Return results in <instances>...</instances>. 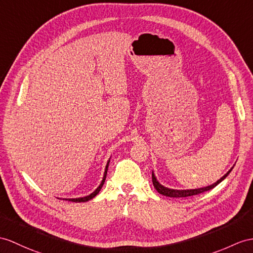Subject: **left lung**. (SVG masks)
<instances>
[{"mask_svg": "<svg viewBox=\"0 0 253 253\" xmlns=\"http://www.w3.org/2000/svg\"><path fill=\"white\" fill-rule=\"evenodd\" d=\"M233 168H234V166H233ZM233 168H232L229 171H227V173H226L223 177H221L217 182H214V183L211 184V186H207V187H204V188L191 189V190H175V189H169V188H166V187L162 186V184L157 180V178H156L155 174H153V171H152V183H153V186H155L156 190L158 191V192H159L160 194L165 195V196H169V198H187V196L196 195V194H200V193H203V192H206V191L211 190L212 188H214L215 186H217V184H219L221 181L225 179V178L227 177V175H229V174L231 173V170L233 169Z\"/></svg>", "mask_w": 253, "mask_h": 253, "instance_id": "1", "label": "left lung"}]
</instances>
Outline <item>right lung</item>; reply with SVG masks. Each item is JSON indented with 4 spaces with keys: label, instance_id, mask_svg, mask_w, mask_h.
I'll return each instance as SVG.
<instances>
[{
    "label": "right lung",
    "instance_id": "right-lung-1",
    "mask_svg": "<svg viewBox=\"0 0 253 253\" xmlns=\"http://www.w3.org/2000/svg\"><path fill=\"white\" fill-rule=\"evenodd\" d=\"M108 165H109V160H108V162H107V164H106L105 171H104V177H103V180H102V182L100 183V186H98V187L95 189L94 192H92L90 195L84 196V198H78V199H65V200H66V201H71V202H75V203H80V202H88V201H90V200L93 199L94 196H95V195H96L98 192H100L101 189H102V187H103L104 182H105V179H106V175H107V169H108Z\"/></svg>",
    "mask_w": 253,
    "mask_h": 253
}]
</instances>
